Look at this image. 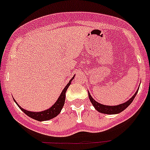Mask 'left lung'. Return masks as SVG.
<instances>
[{"mask_svg":"<svg viewBox=\"0 0 150 150\" xmlns=\"http://www.w3.org/2000/svg\"><path fill=\"white\" fill-rule=\"evenodd\" d=\"M138 91H139V88H138V90L135 92V93L132 96V97H131L128 101H126L125 103H121V104H118L117 105V106H107V105H103L101 104L100 103L96 102V100H94L92 96L90 95V93L88 91V93H89V98L91 101L92 104L95 107V109L99 111L100 113H102V114H119V113H121L124 110H125L127 107L129 106V105L132 103V102L133 101L134 98L136 96V94L138 93Z\"/></svg>","mask_w":150,"mask_h":150,"instance_id":"obj_1","label":"left lung"}]
</instances>
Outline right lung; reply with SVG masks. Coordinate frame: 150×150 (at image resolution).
Wrapping results in <instances>:
<instances>
[{
  "mask_svg": "<svg viewBox=\"0 0 150 150\" xmlns=\"http://www.w3.org/2000/svg\"><path fill=\"white\" fill-rule=\"evenodd\" d=\"M75 78V75L73 76L71 80L68 82V83L66 85V86L64 87V89H63V91L61 92V95L58 97V99L57 100V101L54 103V104L50 107L49 109L45 110H43V111L40 112H33V111H29V110H26L23 109L22 107H21L19 106V104H18V103L15 101L16 104L18 106L20 109L22 110V111L24 112L25 114H26L27 116H29V117L34 119V120H36V121H48V120H50V119L54 118L55 117H57L58 115L61 111V109L63 108V106L64 104V101H65V93L67 91V89L69 87V86L71 85V82Z\"/></svg>",
  "mask_w": 150,
  "mask_h": 150,
  "instance_id": "right-lung-1",
  "label": "right lung"
}]
</instances>
